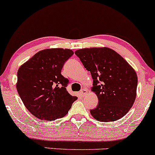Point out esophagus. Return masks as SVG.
<instances>
[{
    "mask_svg": "<svg viewBox=\"0 0 155 155\" xmlns=\"http://www.w3.org/2000/svg\"><path fill=\"white\" fill-rule=\"evenodd\" d=\"M87 93V90L86 88L81 89V91L79 92V94H80V95H81V96H84L85 95H86Z\"/></svg>",
    "mask_w": 155,
    "mask_h": 155,
    "instance_id": "34e87169",
    "label": "esophagus"
}]
</instances>
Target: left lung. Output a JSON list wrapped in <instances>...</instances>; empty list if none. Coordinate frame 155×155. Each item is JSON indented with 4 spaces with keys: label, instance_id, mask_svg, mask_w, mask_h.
<instances>
[{
    "label": "left lung",
    "instance_id": "left-lung-1",
    "mask_svg": "<svg viewBox=\"0 0 155 155\" xmlns=\"http://www.w3.org/2000/svg\"><path fill=\"white\" fill-rule=\"evenodd\" d=\"M75 54L93 79L92 91L98 105L90 110L101 122H113L123 117L136 97L138 77L134 69L113 49L108 47L78 49Z\"/></svg>",
    "mask_w": 155,
    "mask_h": 155
}]
</instances>
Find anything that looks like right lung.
<instances>
[{
	"label": "right lung",
	"instance_id": "obj_1",
	"mask_svg": "<svg viewBox=\"0 0 155 155\" xmlns=\"http://www.w3.org/2000/svg\"><path fill=\"white\" fill-rule=\"evenodd\" d=\"M73 54L68 49H44L19 67L17 90L33 116L47 121L62 118L77 99L68 92V79L61 74L64 63Z\"/></svg>",
	"mask_w": 155,
	"mask_h": 155
}]
</instances>
